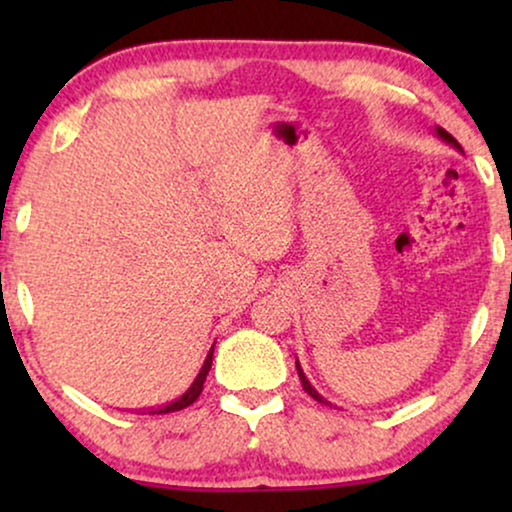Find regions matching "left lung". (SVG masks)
I'll list each match as a JSON object with an SVG mask.
<instances>
[{
  "mask_svg": "<svg viewBox=\"0 0 512 512\" xmlns=\"http://www.w3.org/2000/svg\"><path fill=\"white\" fill-rule=\"evenodd\" d=\"M436 135H438L440 139H443V142H447V144H450V146H454V149H457V151H461V144H459L457 139H454V137H452L450 132H447V130H443V128H436ZM296 368H298V377H300V382H303V389L307 391V394H310V396L314 398V401H319V403H326V401H324V396H321L319 391L312 387L310 380H307L305 373H303V368H300V363H298V361H296Z\"/></svg>",
  "mask_w": 512,
  "mask_h": 512,
  "instance_id": "1",
  "label": "left lung"
}]
</instances>
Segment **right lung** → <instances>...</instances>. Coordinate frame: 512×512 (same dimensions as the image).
I'll return each mask as SVG.
<instances>
[{
  "instance_id": "right-lung-1",
  "label": "right lung",
  "mask_w": 512,
  "mask_h": 512,
  "mask_svg": "<svg viewBox=\"0 0 512 512\" xmlns=\"http://www.w3.org/2000/svg\"><path fill=\"white\" fill-rule=\"evenodd\" d=\"M212 359H214V347L209 349L207 359H205V363H202L200 373L195 375V380L191 382V387H188V389L184 391V394H181V396L177 398V401L167 403V405H163V408H153V410H149V415H167V412L184 410V408H188V405H191V403L198 401V396H200V391H202V384H205L209 368H212Z\"/></svg>"
}]
</instances>
